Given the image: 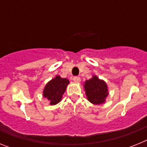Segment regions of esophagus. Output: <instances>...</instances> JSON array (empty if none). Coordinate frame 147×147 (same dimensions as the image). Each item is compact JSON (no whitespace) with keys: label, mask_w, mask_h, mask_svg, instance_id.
<instances>
[{"label":"esophagus","mask_w":147,"mask_h":147,"mask_svg":"<svg viewBox=\"0 0 147 147\" xmlns=\"http://www.w3.org/2000/svg\"><path fill=\"white\" fill-rule=\"evenodd\" d=\"M73 80H74V81L75 82H80L81 81V79H80V77H79V76H74V77L73 78Z\"/></svg>","instance_id":"34e87169"}]
</instances>
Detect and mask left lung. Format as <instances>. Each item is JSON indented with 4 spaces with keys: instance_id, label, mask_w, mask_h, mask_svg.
<instances>
[{
    "instance_id": "left-lung-1",
    "label": "left lung",
    "mask_w": 147,
    "mask_h": 147,
    "mask_svg": "<svg viewBox=\"0 0 147 147\" xmlns=\"http://www.w3.org/2000/svg\"><path fill=\"white\" fill-rule=\"evenodd\" d=\"M84 88L88 101L93 105L103 104L108 96L107 84L96 76H93L90 80H87Z\"/></svg>"
}]
</instances>
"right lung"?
Returning a JSON list of instances; mask_svg holds the SVG:
<instances>
[{"instance_id":"1","label":"right lung","mask_w":147,"mask_h":147,"mask_svg":"<svg viewBox=\"0 0 147 147\" xmlns=\"http://www.w3.org/2000/svg\"><path fill=\"white\" fill-rule=\"evenodd\" d=\"M68 84V80L57 76L45 85L43 90V96L49 100L51 105H57L62 99V95L64 94Z\"/></svg>"}]
</instances>
